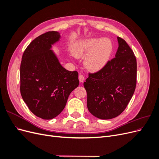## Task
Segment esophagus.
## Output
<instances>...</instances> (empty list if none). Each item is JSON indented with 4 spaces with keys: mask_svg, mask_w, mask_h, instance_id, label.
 I'll list each match as a JSON object with an SVG mask.
<instances>
[{
    "mask_svg": "<svg viewBox=\"0 0 159 159\" xmlns=\"http://www.w3.org/2000/svg\"><path fill=\"white\" fill-rule=\"evenodd\" d=\"M78 78H79V81H80L81 83L83 82V81L85 80V77L82 74H80Z\"/></svg>",
    "mask_w": 159,
    "mask_h": 159,
    "instance_id": "esophagus-1",
    "label": "esophagus"
}]
</instances>
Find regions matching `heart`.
Segmentation results:
<instances>
[{
  "label": "heart",
  "instance_id": "obj_1",
  "mask_svg": "<svg viewBox=\"0 0 159 159\" xmlns=\"http://www.w3.org/2000/svg\"><path fill=\"white\" fill-rule=\"evenodd\" d=\"M78 57L85 55L84 64L90 71H98L107 64L113 52L112 42L107 38H89L74 44L72 48Z\"/></svg>",
  "mask_w": 159,
  "mask_h": 159
}]
</instances>
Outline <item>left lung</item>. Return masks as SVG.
Wrapping results in <instances>:
<instances>
[{"instance_id": "obj_1", "label": "left lung", "mask_w": 159, "mask_h": 159, "mask_svg": "<svg viewBox=\"0 0 159 159\" xmlns=\"http://www.w3.org/2000/svg\"><path fill=\"white\" fill-rule=\"evenodd\" d=\"M117 41L114 58L99 71L89 74L84 83L89 111L101 119H111L121 114L136 88V57L125 41L119 37Z\"/></svg>"}]
</instances>
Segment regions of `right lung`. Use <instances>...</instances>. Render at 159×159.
I'll list each match as a JSON object with an SVG mask.
<instances>
[{"label": "right lung", "instance_id": "1", "mask_svg": "<svg viewBox=\"0 0 159 159\" xmlns=\"http://www.w3.org/2000/svg\"><path fill=\"white\" fill-rule=\"evenodd\" d=\"M60 38L58 32L43 34L28 45L22 57V98L31 111L43 119L57 116L71 91L79 85L78 72L63 68L52 50Z\"/></svg>", "mask_w": 159, "mask_h": 159}]
</instances>
